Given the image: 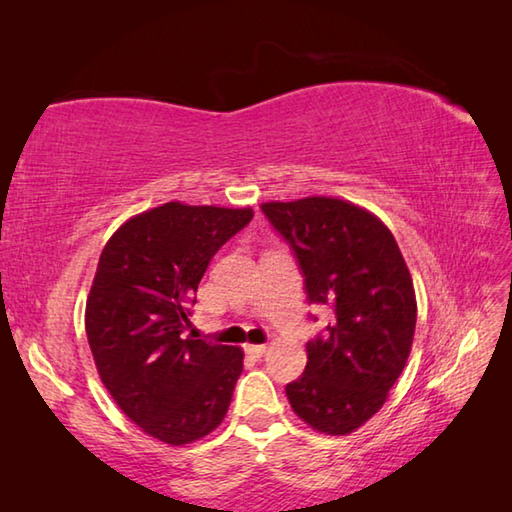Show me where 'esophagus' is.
I'll use <instances>...</instances> for the list:
<instances>
[{"instance_id":"34e87169","label":"esophagus","mask_w":512,"mask_h":512,"mask_svg":"<svg viewBox=\"0 0 512 512\" xmlns=\"http://www.w3.org/2000/svg\"><path fill=\"white\" fill-rule=\"evenodd\" d=\"M268 345L266 343H248L246 345V352L253 354V357H262V354H266Z\"/></svg>"}]
</instances>
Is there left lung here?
Segmentation results:
<instances>
[{"label":"left lung","instance_id":"1","mask_svg":"<svg viewBox=\"0 0 512 512\" xmlns=\"http://www.w3.org/2000/svg\"><path fill=\"white\" fill-rule=\"evenodd\" d=\"M262 212L296 257L309 305L334 311L307 341L305 372L287 384L291 409L316 431L345 436L384 406L409 359L411 273L391 230L359 205L311 196Z\"/></svg>","mask_w":512,"mask_h":512}]
</instances>
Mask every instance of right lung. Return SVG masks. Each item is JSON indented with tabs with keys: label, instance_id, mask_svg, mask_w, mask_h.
Here are the masks:
<instances>
[{
	"label": "right lung",
	"instance_id": "add662e5",
	"mask_svg": "<svg viewBox=\"0 0 512 512\" xmlns=\"http://www.w3.org/2000/svg\"><path fill=\"white\" fill-rule=\"evenodd\" d=\"M253 210L164 203L128 219L99 257L85 332L119 409L149 436L187 445L228 413L244 352L185 336L210 259Z\"/></svg>",
	"mask_w": 512,
	"mask_h": 512
}]
</instances>
